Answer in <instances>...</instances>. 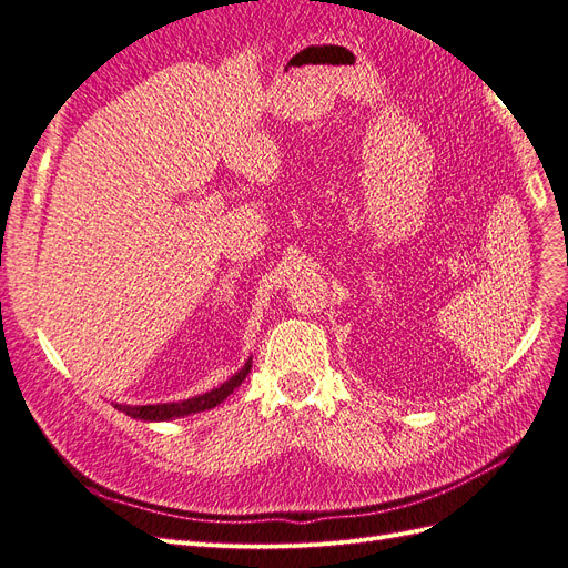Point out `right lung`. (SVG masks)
I'll return each instance as SVG.
<instances>
[{"instance_id": "1", "label": "right lung", "mask_w": 568, "mask_h": 568, "mask_svg": "<svg viewBox=\"0 0 568 568\" xmlns=\"http://www.w3.org/2000/svg\"><path fill=\"white\" fill-rule=\"evenodd\" d=\"M252 368V356L245 362L235 376H231L225 383H221L214 390H209L204 395L197 397H190V399H181V402H166V404H138V407H131V404H113L119 412L128 414L131 418H140V420H171V418H183L190 414H197V412H206V409H214L216 404H221L225 397H229L235 387L247 378Z\"/></svg>"}]
</instances>
